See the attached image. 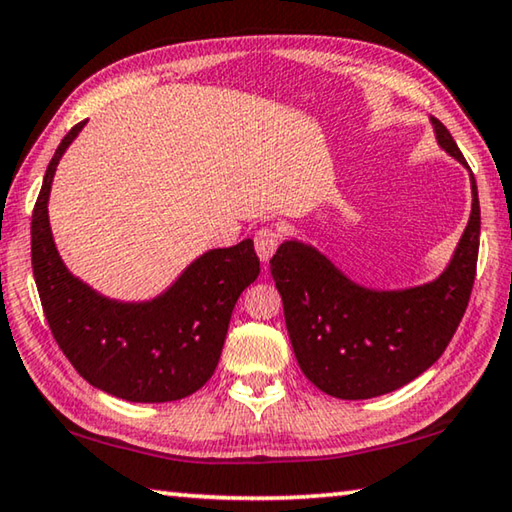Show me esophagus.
Returning <instances> with one entry per match:
<instances>
[{"mask_svg":"<svg viewBox=\"0 0 512 512\" xmlns=\"http://www.w3.org/2000/svg\"><path fill=\"white\" fill-rule=\"evenodd\" d=\"M277 246H280V232L275 228H259L255 232V250L259 259H262V264H266L273 257Z\"/></svg>","mask_w":512,"mask_h":512,"instance_id":"34e87169","label":"esophagus"}]
</instances>
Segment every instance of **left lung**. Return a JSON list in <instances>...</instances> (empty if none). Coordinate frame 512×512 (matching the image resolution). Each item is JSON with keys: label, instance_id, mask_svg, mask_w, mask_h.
Segmentation results:
<instances>
[{"label": "left lung", "instance_id": "left-lung-1", "mask_svg": "<svg viewBox=\"0 0 512 512\" xmlns=\"http://www.w3.org/2000/svg\"><path fill=\"white\" fill-rule=\"evenodd\" d=\"M436 140L461 164L454 137L431 117ZM470 169V167H467ZM472 183V214L449 266L436 280L400 291L352 282L302 241H284L271 259L298 366L320 391L339 400H370L409 384L440 359L470 302L479 257L481 207Z\"/></svg>", "mask_w": 512, "mask_h": 512}]
</instances>
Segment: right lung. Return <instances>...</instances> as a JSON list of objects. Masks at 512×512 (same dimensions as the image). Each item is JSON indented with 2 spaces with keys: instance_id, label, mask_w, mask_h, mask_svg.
<instances>
[{
  "instance_id": "obj_1",
  "label": "right lung",
  "mask_w": 512,
  "mask_h": 512,
  "mask_svg": "<svg viewBox=\"0 0 512 512\" xmlns=\"http://www.w3.org/2000/svg\"><path fill=\"white\" fill-rule=\"evenodd\" d=\"M76 124L51 158L31 219V264L51 334L76 372L126 402H173L214 375L230 316L259 275L253 239L194 259L158 298L119 302L67 271L49 228L58 160L81 133Z\"/></svg>"
}]
</instances>
